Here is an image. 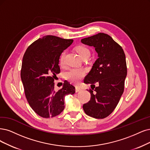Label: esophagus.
<instances>
[{"mask_svg":"<svg viewBox=\"0 0 150 150\" xmlns=\"http://www.w3.org/2000/svg\"><path fill=\"white\" fill-rule=\"evenodd\" d=\"M81 88L80 87H79V86H76V88H75V91H76V93L80 91H81Z\"/></svg>","mask_w":150,"mask_h":150,"instance_id":"esophagus-1","label":"esophagus"}]
</instances>
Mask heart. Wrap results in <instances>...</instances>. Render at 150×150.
Returning <instances> with one entry per match:
<instances>
[{
    "label": "heart",
    "mask_w": 150,
    "mask_h": 150,
    "mask_svg": "<svg viewBox=\"0 0 150 150\" xmlns=\"http://www.w3.org/2000/svg\"><path fill=\"white\" fill-rule=\"evenodd\" d=\"M76 51L78 52L81 59L85 57L88 58L90 55V50L84 46H79L76 47ZM64 52H63L62 55H61L60 59V64H62L64 62ZM84 75L85 71L81 69H71L67 71L65 74L66 79L71 83H78L80 80L84 76Z\"/></svg>",
    "instance_id": "1"
}]
</instances>
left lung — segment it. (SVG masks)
Listing matches in <instances>:
<instances>
[{"mask_svg": "<svg viewBox=\"0 0 150 150\" xmlns=\"http://www.w3.org/2000/svg\"><path fill=\"white\" fill-rule=\"evenodd\" d=\"M81 42L95 48L98 57L84 83L95 87L93 84L97 82L98 86L95 93L90 90L91 99L83 108L90 117L104 119L113 112L124 93L127 74L125 55L119 44L105 33L83 38Z\"/></svg>", "mask_w": 150, "mask_h": 150, "instance_id": "obj_1", "label": "left lung"}]
</instances>
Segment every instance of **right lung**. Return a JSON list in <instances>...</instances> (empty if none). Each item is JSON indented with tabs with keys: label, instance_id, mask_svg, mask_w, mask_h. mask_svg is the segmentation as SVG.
Listing matches in <instances>:
<instances>
[{
	"label": "right lung",
	"instance_id": "right-lung-1",
	"mask_svg": "<svg viewBox=\"0 0 150 150\" xmlns=\"http://www.w3.org/2000/svg\"><path fill=\"white\" fill-rule=\"evenodd\" d=\"M47 35L33 42L23 55L21 79L30 107L44 118L58 115L64 109L65 96L74 95L75 88L65 81L62 89L54 90V80L60 70L61 54L73 42Z\"/></svg>",
	"mask_w": 150,
	"mask_h": 150
}]
</instances>
